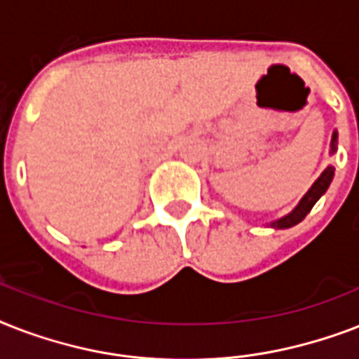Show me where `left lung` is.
Segmentation results:
<instances>
[{"instance_id":"obj_1","label":"left lung","mask_w":359,"mask_h":359,"mask_svg":"<svg viewBox=\"0 0 359 359\" xmlns=\"http://www.w3.org/2000/svg\"><path fill=\"white\" fill-rule=\"evenodd\" d=\"M335 145H337V134H334V140H332V152L335 151ZM334 171L335 169L332 168V165H328V168L324 169V173L320 175V177L317 179V182L311 186V190L307 191L306 196H304L300 205H298V207L289 214V216H285V218L273 222L272 227H276V229H289V227H292V225L300 224L302 219L311 212V208L315 207V203L320 199V196H323L324 191L328 190L330 182H332V179H334Z\"/></svg>"}]
</instances>
